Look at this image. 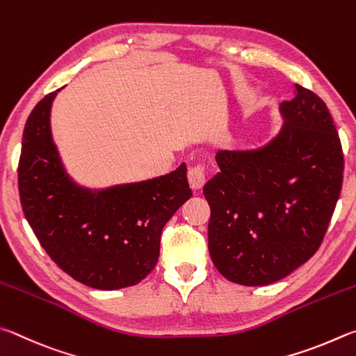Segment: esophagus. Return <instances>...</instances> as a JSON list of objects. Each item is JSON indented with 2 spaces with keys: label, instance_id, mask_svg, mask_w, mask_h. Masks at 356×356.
Wrapping results in <instances>:
<instances>
[{
  "label": "esophagus",
  "instance_id": "1",
  "mask_svg": "<svg viewBox=\"0 0 356 356\" xmlns=\"http://www.w3.org/2000/svg\"><path fill=\"white\" fill-rule=\"evenodd\" d=\"M188 179H189V184L191 188L194 191L202 189L204 183H207V170H204L203 165H195L189 168L188 172Z\"/></svg>",
  "mask_w": 356,
  "mask_h": 356
}]
</instances>
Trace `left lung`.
<instances>
[{"mask_svg": "<svg viewBox=\"0 0 356 356\" xmlns=\"http://www.w3.org/2000/svg\"><path fill=\"white\" fill-rule=\"evenodd\" d=\"M284 127L266 147L219 152L204 184L213 263L229 282L264 286L319 250L338 202L344 153L327 104L296 84Z\"/></svg>", "mask_w": 356, "mask_h": 356, "instance_id": "1", "label": "left lung"}]
</instances>
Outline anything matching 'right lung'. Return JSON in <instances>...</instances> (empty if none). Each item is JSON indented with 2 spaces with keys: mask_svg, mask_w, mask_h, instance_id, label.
I'll list each match as a JSON object with an SVG mask.
<instances>
[{
  "mask_svg": "<svg viewBox=\"0 0 356 356\" xmlns=\"http://www.w3.org/2000/svg\"><path fill=\"white\" fill-rule=\"evenodd\" d=\"M54 95L35 104L23 129L18 192L24 217L48 257L76 282L104 291L134 286L158 263L162 228L192 197L186 164L148 181L79 189L49 133Z\"/></svg>",
  "mask_w": 356,
  "mask_h": 356,
  "instance_id": "obj_1",
  "label": "right lung"
}]
</instances>
